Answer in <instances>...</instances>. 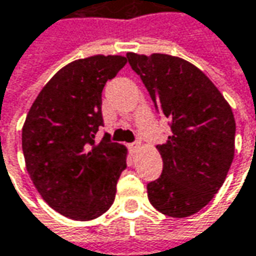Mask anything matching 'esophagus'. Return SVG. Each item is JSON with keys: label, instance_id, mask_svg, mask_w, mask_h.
<instances>
[{"label": "esophagus", "instance_id": "esophagus-1", "mask_svg": "<svg viewBox=\"0 0 256 256\" xmlns=\"http://www.w3.org/2000/svg\"><path fill=\"white\" fill-rule=\"evenodd\" d=\"M138 147H140V143H138V142H134V143L128 144V150H130V153H132V154H134L137 150H138Z\"/></svg>", "mask_w": 256, "mask_h": 256}]
</instances>
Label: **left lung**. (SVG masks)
I'll return each mask as SVG.
<instances>
[{
	"label": "left lung",
	"mask_w": 256,
	"mask_h": 256,
	"mask_svg": "<svg viewBox=\"0 0 256 256\" xmlns=\"http://www.w3.org/2000/svg\"><path fill=\"white\" fill-rule=\"evenodd\" d=\"M126 56L156 109L172 122V134L157 146L163 172L147 184L148 201L164 216H192L214 198L231 167L232 109L206 74L186 59L133 52Z\"/></svg>",
	"instance_id": "1"
}]
</instances>
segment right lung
Returning a JSON list of instances; mask_svg holds the SVG:
<instances>
[{
    "instance_id": "right-lung-1",
    "label": "right lung",
    "mask_w": 256,
    "mask_h": 256,
    "mask_svg": "<svg viewBox=\"0 0 256 256\" xmlns=\"http://www.w3.org/2000/svg\"><path fill=\"white\" fill-rule=\"evenodd\" d=\"M128 59L94 55L59 69L42 88L22 128L26 172L59 214L90 221L114 201L128 148L96 133L103 126L102 90Z\"/></svg>"
}]
</instances>
